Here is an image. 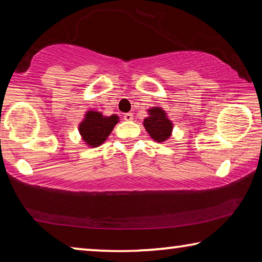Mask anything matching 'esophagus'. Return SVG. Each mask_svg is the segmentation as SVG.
Instances as JSON below:
<instances>
[{
  "label": "esophagus",
  "instance_id": "obj_1",
  "mask_svg": "<svg viewBox=\"0 0 262 262\" xmlns=\"http://www.w3.org/2000/svg\"><path fill=\"white\" fill-rule=\"evenodd\" d=\"M123 119H125L126 121H132L133 119H134V115H133V113H125L123 114Z\"/></svg>",
  "mask_w": 262,
  "mask_h": 262
}]
</instances>
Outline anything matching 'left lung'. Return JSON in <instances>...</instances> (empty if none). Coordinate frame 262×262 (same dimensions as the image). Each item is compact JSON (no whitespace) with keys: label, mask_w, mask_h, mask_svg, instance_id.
Returning a JSON list of instances; mask_svg holds the SVG:
<instances>
[{"label":"left lung","mask_w":262,"mask_h":262,"mask_svg":"<svg viewBox=\"0 0 262 262\" xmlns=\"http://www.w3.org/2000/svg\"><path fill=\"white\" fill-rule=\"evenodd\" d=\"M149 117L144 119L143 125L145 130L149 133L156 142H164L171 136L173 123L168 120L165 111L161 107H154L149 111Z\"/></svg>","instance_id":"1"}]
</instances>
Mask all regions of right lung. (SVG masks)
<instances>
[{
  "instance_id": "1",
  "label": "right lung",
  "mask_w": 262,
  "mask_h": 262,
  "mask_svg": "<svg viewBox=\"0 0 262 262\" xmlns=\"http://www.w3.org/2000/svg\"><path fill=\"white\" fill-rule=\"evenodd\" d=\"M118 121L119 118L115 114L104 117L96 111H88L84 120L79 123L78 130L89 147L96 148L104 143Z\"/></svg>"
}]
</instances>
